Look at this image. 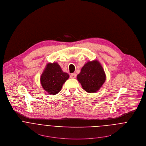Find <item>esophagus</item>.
<instances>
[{
  "instance_id": "1",
  "label": "esophagus",
  "mask_w": 146,
  "mask_h": 146,
  "mask_svg": "<svg viewBox=\"0 0 146 146\" xmlns=\"http://www.w3.org/2000/svg\"><path fill=\"white\" fill-rule=\"evenodd\" d=\"M76 74H75V73L71 74L70 75V78H72V79H75V78H76Z\"/></svg>"
}]
</instances>
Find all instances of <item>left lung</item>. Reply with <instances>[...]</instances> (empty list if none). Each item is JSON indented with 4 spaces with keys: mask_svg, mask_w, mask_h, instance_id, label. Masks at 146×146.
Here are the masks:
<instances>
[{
    "mask_svg": "<svg viewBox=\"0 0 146 146\" xmlns=\"http://www.w3.org/2000/svg\"><path fill=\"white\" fill-rule=\"evenodd\" d=\"M77 79L88 93L98 92L106 80L104 69L97 60L88 61L82 67Z\"/></svg>",
    "mask_w": 146,
    "mask_h": 146,
    "instance_id": "8db88e82",
    "label": "left lung"
}]
</instances>
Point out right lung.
<instances>
[{"mask_svg":"<svg viewBox=\"0 0 146 146\" xmlns=\"http://www.w3.org/2000/svg\"><path fill=\"white\" fill-rule=\"evenodd\" d=\"M69 78V75L63 72L57 63H48L42 72L40 81L44 90L54 95L59 93L63 84Z\"/></svg>","mask_w":146,"mask_h":146,"instance_id":"add662e5","label":"right lung"}]
</instances>
